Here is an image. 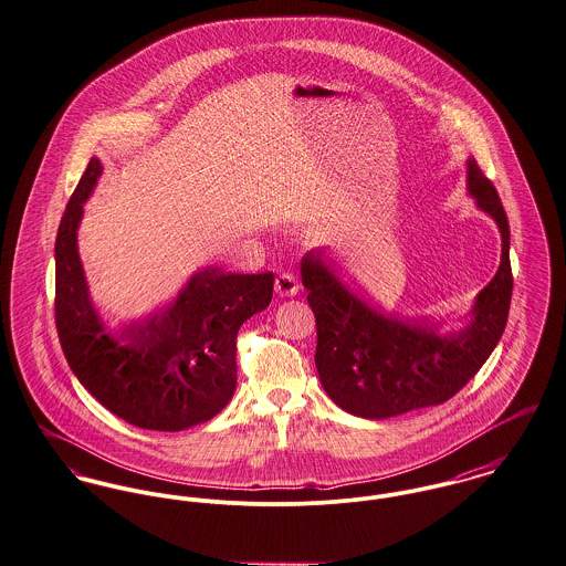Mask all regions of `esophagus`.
<instances>
[{"instance_id": "34e87169", "label": "esophagus", "mask_w": 566, "mask_h": 566, "mask_svg": "<svg viewBox=\"0 0 566 566\" xmlns=\"http://www.w3.org/2000/svg\"><path fill=\"white\" fill-rule=\"evenodd\" d=\"M274 290L279 296H296L301 290V283L292 270H283L274 281Z\"/></svg>"}]
</instances>
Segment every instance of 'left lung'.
Instances as JSON below:
<instances>
[{
    "instance_id": "left-lung-1",
    "label": "left lung",
    "mask_w": 566,
    "mask_h": 566,
    "mask_svg": "<svg viewBox=\"0 0 566 566\" xmlns=\"http://www.w3.org/2000/svg\"><path fill=\"white\" fill-rule=\"evenodd\" d=\"M467 188L502 231V261L478 294L467 328L437 335L360 303L319 261L303 259V285L317 326L315 367L328 398L344 411L385 419L448 402L497 346L513 298L511 227L495 186L478 161H467Z\"/></svg>"
}]
</instances>
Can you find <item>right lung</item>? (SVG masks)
<instances>
[{
    "instance_id": "1",
    "label": "right lung",
    "mask_w": 566,
    "mask_h": 566,
    "mask_svg": "<svg viewBox=\"0 0 566 566\" xmlns=\"http://www.w3.org/2000/svg\"><path fill=\"white\" fill-rule=\"evenodd\" d=\"M102 164L91 157L55 238V328L77 380L132 426L177 432L222 411L238 380V331L270 305L274 274L197 272L172 307L118 339L103 331L77 255L82 203Z\"/></svg>"
}]
</instances>
